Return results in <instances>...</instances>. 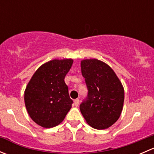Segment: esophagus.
I'll return each mask as SVG.
<instances>
[{"label":"esophagus","instance_id":"obj_1","mask_svg":"<svg viewBox=\"0 0 154 154\" xmlns=\"http://www.w3.org/2000/svg\"><path fill=\"white\" fill-rule=\"evenodd\" d=\"M79 102H80V100H79V99H75V100H74V106H78Z\"/></svg>","mask_w":154,"mask_h":154}]
</instances>
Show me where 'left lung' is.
<instances>
[{
  "label": "left lung",
  "mask_w": 154,
  "mask_h": 154,
  "mask_svg": "<svg viewBox=\"0 0 154 154\" xmlns=\"http://www.w3.org/2000/svg\"><path fill=\"white\" fill-rule=\"evenodd\" d=\"M88 97L80 106L88 125L97 130L114 125L122 114L125 90L115 71L97 59L83 60L80 63Z\"/></svg>",
  "instance_id": "obj_1"
}]
</instances>
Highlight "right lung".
Instances as JSON below:
<instances>
[{
	"label": "right lung",
	"instance_id": "right-lung-1",
	"mask_svg": "<svg viewBox=\"0 0 154 154\" xmlns=\"http://www.w3.org/2000/svg\"><path fill=\"white\" fill-rule=\"evenodd\" d=\"M72 59L54 60L42 65L24 91V103L29 117L37 125L51 128L59 125L71 108L65 77Z\"/></svg>",
	"mask_w": 154,
	"mask_h": 154
}]
</instances>
